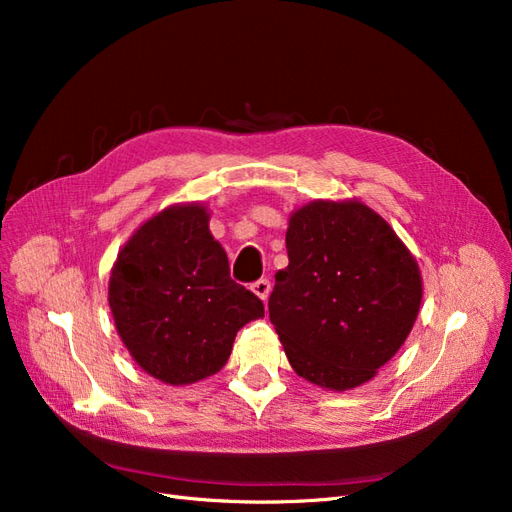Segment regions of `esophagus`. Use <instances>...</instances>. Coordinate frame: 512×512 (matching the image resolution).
<instances>
[{
  "instance_id": "1",
  "label": "esophagus",
  "mask_w": 512,
  "mask_h": 512,
  "mask_svg": "<svg viewBox=\"0 0 512 512\" xmlns=\"http://www.w3.org/2000/svg\"><path fill=\"white\" fill-rule=\"evenodd\" d=\"M252 290L258 294L262 301H267L269 299V292H271V282L267 280V277H262V280H256L252 284Z\"/></svg>"
}]
</instances>
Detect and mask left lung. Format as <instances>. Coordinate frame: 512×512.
I'll use <instances>...</instances> for the list:
<instances>
[{
    "label": "left lung",
    "instance_id": "left-lung-1",
    "mask_svg": "<svg viewBox=\"0 0 512 512\" xmlns=\"http://www.w3.org/2000/svg\"><path fill=\"white\" fill-rule=\"evenodd\" d=\"M286 250L269 318L292 369L331 391L374 378L406 342L423 299L406 245L359 200H314L292 213Z\"/></svg>",
    "mask_w": 512,
    "mask_h": 512
}]
</instances>
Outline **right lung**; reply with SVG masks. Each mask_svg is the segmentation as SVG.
Listing matches in <instances>:
<instances>
[{"mask_svg":"<svg viewBox=\"0 0 512 512\" xmlns=\"http://www.w3.org/2000/svg\"><path fill=\"white\" fill-rule=\"evenodd\" d=\"M108 305L134 361L166 384L220 371L237 331L265 316L256 294L230 277L200 205L168 207L134 232L113 267Z\"/></svg>","mask_w":512,"mask_h":512,"instance_id":"add662e5","label":"right lung"}]
</instances>
